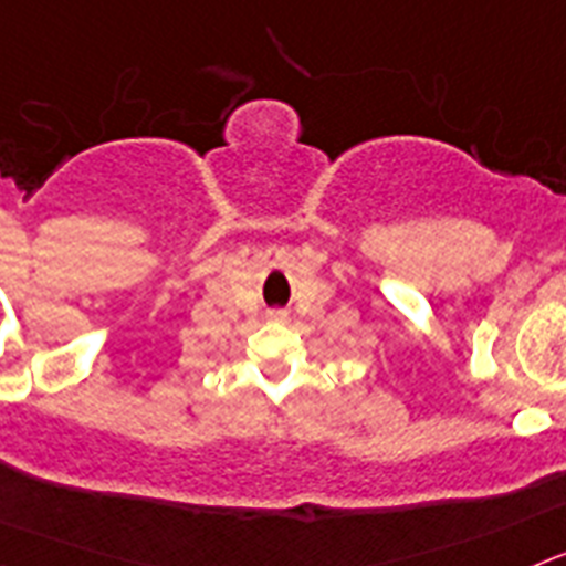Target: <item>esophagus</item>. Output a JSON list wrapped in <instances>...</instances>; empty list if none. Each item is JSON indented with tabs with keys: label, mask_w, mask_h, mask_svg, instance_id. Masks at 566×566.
<instances>
[{
	"label": "esophagus",
	"mask_w": 566,
	"mask_h": 566,
	"mask_svg": "<svg viewBox=\"0 0 566 566\" xmlns=\"http://www.w3.org/2000/svg\"><path fill=\"white\" fill-rule=\"evenodd\" d=\"M270 318H273V322H287V313H284V311H273V313H270Z\"/></svg>",
	"instance_id": "esophagus-1"
}]
</instances>
